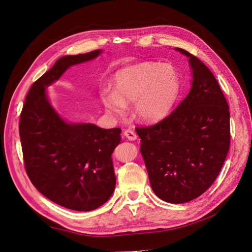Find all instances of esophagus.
I'll return each mask as SVG.
<instances>
[{
  "label": "esophagus",
  "instance_id": "34e87169",
  "mask_svg": "<svg viewBox=\"0 0 252 252\" xmlns=\"http://www.w3.org/2000/svg\"><path fill=\"white\" fill-rule=\"evenodd\" d=\"M124 135H125V137L127 139V140H129V141H135L136 139H137V135H136V133L135 131L133 130V129H126L125 131H124Z\"/></svg>",
  "mask_w": 252,
  "mask_h": 252
}]
</instances>
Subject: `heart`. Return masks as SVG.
<instances>
[{
  "mask_svg": "<svg viewBox=\"0 0 252 252\" xmlns=\"http://www.w3.org/2000/svg\"><path fill=\"white\" fill-rule=\"evenodd\" d=\"M112 91L102 92L108 111L123 116L135 102L136 115L144 122L160 121L173 107L179 94V77L173 66L143 62L119 69L111 79Z\"/></svg>",
  "mask_w": 252,
  "mask_h": 252,
  "instance_id": "heart-1",
  "label": "heart"
}]
</instances>
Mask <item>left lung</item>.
Segmentation results:
<instances>
[{
	"mask_svg": "<svg viewBox=\"0 0 252 252\" xmlns=\"http://www.w3.org/2000/svg\"><path fill=\"white\" fill-rule=\"evenodd\" d=\"M176 51L189 58V94L161 122L136 130L153 192L179 204L199 197L219 176L230 147V112L207 66L187 51Z\"/></svg>",
	"mask_w": 252,
	"mask_h": 252,
	"instance_id": "8db88e82",
	"label": "left lung"
}]
</instances>
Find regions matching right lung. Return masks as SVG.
I'll return each instance as SVG.
<instances>
[{
  "mask_svg": "<svg viewBox=\"0 0 252 252\" xmlns=\"http://www.w3.org/2000/svg\"><path fill=\"white\" fill-rule=\"evenodd\" d=\"M102 50L63 56L32 86L20 114L19 135L26 174L48 199L77 211L94 210L111 197L116 179L111 155L122 129L69 123L50 103L47 88L73 65Z\"/></svg>",
  "mask_w": 252,
  "mask_h": 252,
  "instance_id": "obj_1",
  "label": "right lung"
}]
</instances>
